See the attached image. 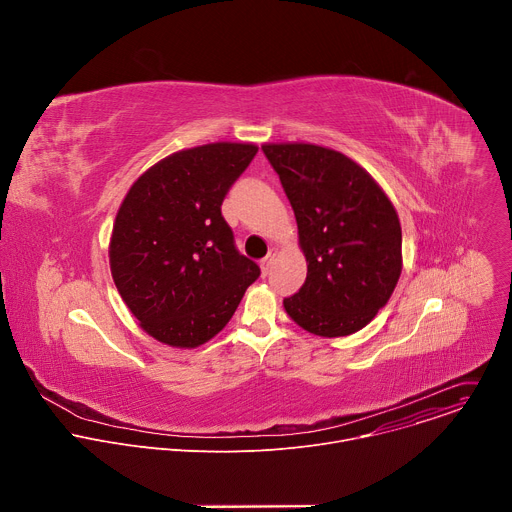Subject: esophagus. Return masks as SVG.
Instances as JSON below:
<instances>
[{
    "label": "esophagus",
    "instance_id": "1",
    "mask_svg": "<svg viewBox=\"0 0 512 512\" xmlns=\"http://www.w3.org/2000/svg\"><path fill=\"white\" fill-rule=\"evenodd\" d=\"M277 255V249H269V253L265 255V259H261V271H263V275H269V271H271V263H273V257Z\"/></svg>",
    "mask_w": 512,
    "mask_h": 512
}]
</instances>
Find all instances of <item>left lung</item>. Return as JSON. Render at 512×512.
Segmentation results:
<instances>
[{"instance_id": "8db88e82", "label": "left lung", "mask_w": 512, "mask_h": 512, "mask_svg": "<svg viewBox=\"0 0 512 512\" xmlns=\"http://www.w3.org/2000/svg\"><path fill=\"white\" fill-rule=\"evenodd\" d=\"M261 150L294 208L308 275L283 300L304 330L348 336L367 326L399 281L401 225L373 176L314 143H265Z\"/></svg>"}]
</instances>
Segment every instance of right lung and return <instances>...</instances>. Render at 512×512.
<instances>
[{
	"label": "right lung",
	"instance_id": "obj_1",
	"mask_svg": "<svg viewBox=\"0 0 512 512\" xmlns=\"http://www.w3.org/2000/svg\"><path fill=\"white\" fill-rule=\"evenodd\" d=\"M216 141L145 170L125 194L109 243L111 275L139 326L176 348H196L233 318L259 277L235 247L221 204L257 154Z\"/></svg>",
	"mask_w": 512,
	"mask_h": 512
}]
</instances>
